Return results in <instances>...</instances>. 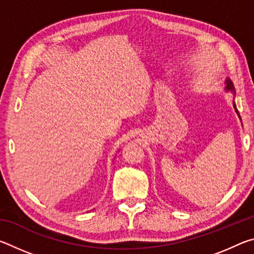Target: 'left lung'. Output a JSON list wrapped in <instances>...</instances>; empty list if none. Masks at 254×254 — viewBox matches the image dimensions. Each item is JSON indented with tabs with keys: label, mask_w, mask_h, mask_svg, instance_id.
I'll list each match as a JSON object with an SVG mask.
<instances>
[{
	"label": "left lung",
	"mask_w": 254,
	"mask_h": 254,
	"mask_svg": "<svg viewBox=\"0 0 254 254\" xmlns=\"http://www.w3.org/2000/svg\"><path fill=\"white\" fill-rule=\"evenodd\" d=\"M225 84H226V87H225L226 91H231V92H233V93H234V86H233V84H232V81H231L229 78H227V79L225 80ZM233 105H234V110H235V112H236V113H238L239 118L241 119L240 114H239V111H238V109H236V106H235V103H233Z\"/></svg>",
	"instance_id": "8db88e82"
}]
</instances>
